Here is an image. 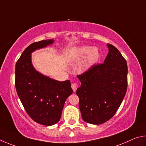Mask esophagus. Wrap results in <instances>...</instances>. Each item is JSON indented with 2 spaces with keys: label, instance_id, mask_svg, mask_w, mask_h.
Returning a JSON list of instances; mask_svg holds the SVG:
<instances>
[{
  "label": "esophagus",
  "instance_id": "esophagus-1",
  "mask_svg": "<svg viewBox=\"0 0 146 146\" xmlns=\"http://www.w3.org/2000/svg\"><path fill=\"white\" fill-rule=\"evenodd\" d=\"M71 87H72V88L73 91L75 92L76 91V90H77V87H78L77 84H76V83H72Z\"/></svg>",
  "mask_w": 146,
  "mask_h": 146
}]
</instances>
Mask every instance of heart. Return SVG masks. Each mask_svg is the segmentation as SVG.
<instances>
[{
    "instance_id": "obj_1",
    "label": "heart",
    "mask_w": 146,
    "mask_h": 146,
    "mask_svg": "<svg viewBox=\"0 0 146 146\" xmlns=\"http://www.w3.org/2000/svg\"><path fill=\"white\" fill-rule=\"evenodd\" d=\"M76 58L81 59L86 56L85 60L81 66V70L83 72L87 71L91 68L99 58V50L91 46H82L76 51Z\"/></svg>"
}]
</instances>
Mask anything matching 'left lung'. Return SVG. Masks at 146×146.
<instances>
[{"mask_svg":"<svg viewBox=\"0 0 146 146\" xmlns=\"http://www.w3.org/2000/svg\"><path fill=\"white\" fill-rule=\"evenodd\" d=\"M107 47L109 52L103 63L93 65L77 76L81 83L76 91L81 116L92 124H101L110 119L126 93V61L115 47L108 43Z\"/></svg>","mask_w":146,"mask_h":146,"instance_id":"1","label":"left lung"}]
</instances>
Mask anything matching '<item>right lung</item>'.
Listing matches in <instances>:
<instances>
[{"label":"right lung","instance_id":"1","mask_svg":"<svg viewBox=\"0 0 146 146\" xmlns=\"http://www.w3.org/2000/svg\"><path fill=\"white\" fill-rule=\"evenodd\" d=\"M53 42L51 39L33 43L22 52L15 67V87L23 106L33 121L47 126L60 121L66 99L73 92L70 80H53L33 65L31 53Z\"/></svg>","mask_w":146,"mask_h":146}]
</instances>
